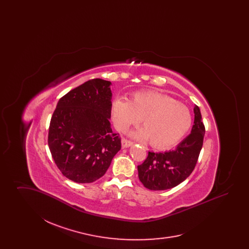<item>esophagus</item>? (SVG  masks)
<instances>
[{
  "instance_id": "esophagus-1",
  "label": "esophagus",
  "mask_w": 249,
  "mask_h": 249,
  "mask_svg": "<svg viewBox=\"0 0 249 249\" xmlns=\"http://www.w3.org/2000/svg\"><path fill=\"white\" fill-rule=\"evenodd\" d=\"M132 144H133V142L128 141V140H126V139H122V141H121V145H122L123 148L130 147Z\"/></svg>"
}]
</instances>
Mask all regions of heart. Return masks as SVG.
<instances>
[{
    "label": "heart",
    "mask_w": 249,
    "mask_h": 249,
    "mask_svg": "<svg viewBox=\"0 0 249 249\" xmlns=\"http://www.w3.org/2000/svg\"><path fill=\"white\" fill-rule=\"evenodd\" d=\"M112 118L116 127L123 131L142 119V129L133 131L132 135L147 139L152 147L160 150L178 144L192 124L188 107L154 90L136 92L130 102L117 98L112 103Z\"/></svg>",
    "instance_id": "obj_1"
}]
</instances>
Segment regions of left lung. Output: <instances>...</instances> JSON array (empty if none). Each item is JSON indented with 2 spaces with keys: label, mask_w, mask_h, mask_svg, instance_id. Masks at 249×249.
I'll return each instance as SVG.
<instances>
[{
  "label": "left lung",
  "mask_w": 249,
  "mask_h": 249,
  "mask_svg": "<svg viewBox=\"0 0 249 249\" xmlns=\"http://www.w3.org/2000/svg\"><path fill=\"white\" fill-rule=\"evenodd\" d=\"M194 125L191 132L174 150L148 152L141 165L137 166L142 185L151 190H165L177 187L190 177L197 163L204 137V125L200 108L195 106Z\"/></svg>",
  "instance_id": "obj_1"
}]
</instances>
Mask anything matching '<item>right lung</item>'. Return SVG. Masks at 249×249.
<instances>
[{
	"instance_id": "1",
	"label": "right lung",
	"mask_w": 249,
	"mask_h": 249,
	"mask_svg": "<svg viewBox=\"0 0 249 249\" xmlns=\"http://www.w3.org/2000/svg\"><path fill=\"white\" fill-rule=\"evenodd\" d=\"M112 83L91 79L59 99L51 118L48 146L65 178L92 183L102 178L121 148L109 119Z\"/></svg>"
}]
</instances>
